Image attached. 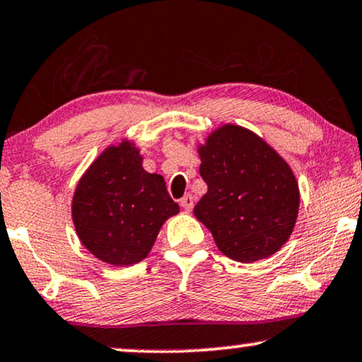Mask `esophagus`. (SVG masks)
<instances>
[{"label": "esophagus", "instance_id": "esophagus-1", "mask_svg": "<svg viewBox=\"0 0 362 362\" xmlns=\"http://www.w3.org/2000/svg\"><path fill=\"white\" fill-rule=\"evenodd\" d=\"M194 202H195L194 195H192V194H187V195L184 197V199L180 200V205H182V209L187 210V211H190L192 209H194Z\"/></svg>", "mask_w": 362, "mask_h": 362}]
</instances>
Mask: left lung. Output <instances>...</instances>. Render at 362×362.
<instances>
[{
    "label": "left lung",
    "instance_id": "obj_1",
    "mask_svg": "<svg viewBox=\"0 0 362 362\" xmlns=\"http://www.w3.org/2000/svg\"><path fill=\"white\" fill-rule=\"evenodd\" d=\"M206 194L194 214L235 262L276 253L295 228L300 190L288 163L257 134L226 124L199 148Z\"/></svg>",
    "mask_w": 362,
    "mask_h": 362
}]
</instances>
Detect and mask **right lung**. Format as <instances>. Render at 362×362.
Here are the masks:
<instances>
[{"label":"right lung","instance_id":"1","mask_svg":"<svg viewBox=\"0 0 362 362\" xmlns=\"http://www.w3.org/2000/svg\"><path fill=\"white\" fill-rule=\"evenodd\" d=\"M162 175L148 173L131 142L110 146L76 187L72 221L81 243L114 267L139 263L168 216L178 214Z\"/></svg>","mask_w":362,"mask_h":362}]
</instances>
